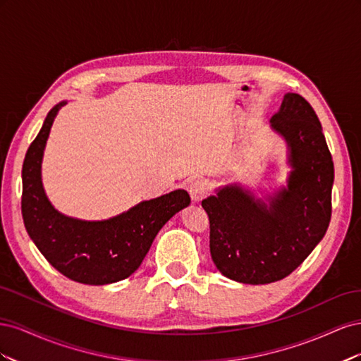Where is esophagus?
<instances>
[{"label":"esophagus","mask_w":361,"mask_h":361,"mask_svg":"<svg viewBox=\"0 0 361 361\" xmlns=\"http://www.w3.org/2000/svg\"><path fill=\"white\" fill-rule=\"evenodd\" d=\"M188 192L194 202H200L204 195L209 192V183H207V180H204V179L194 180L190 183Z\"/></svg>","instance_id":"esophagus-1"}]
</instances>
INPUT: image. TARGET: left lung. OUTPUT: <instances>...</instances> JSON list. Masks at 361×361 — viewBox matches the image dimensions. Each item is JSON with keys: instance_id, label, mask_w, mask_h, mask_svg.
<instances>
[{"instance_id": "1", "label": "left lung", "mask_w": 361, "mask_h": 361, "mask_svg": "<svg viewBox=\"0 0 361 361\" xmlns=\"http://www.w3.org/2000/svg\"><path fill=\"white\" fill-rule=\"evenodd\" d=\"M269 122L288 146L285 187L259 199L231 183L202 202L216 269L245 285L288 277L321 243L331 218L334 166L314 110L286 93Z\"/></svg>"}]
</instances>
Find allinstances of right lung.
Here are the masks:
<instances>
[{
  "label": "right lung",
  "mask_w": 361,
  "mask_h": 361,
  "mask_svg": "<svg viewBox=\"0 0 361 361\" xmlns=\"http://www.w3.org/2000/svg\"><path fill=\"white\" fill-rule=\"evenodd\" d=\"M68 101L48 113L23 166V218L32 243L49 264L84 285H110L138 269L155 236L191 203L185 190L143 200L108 220L87 221L59 212L42 183V161L54 118Z\"/></svg>",
  "instance_id": "1"
}]
</instances>
